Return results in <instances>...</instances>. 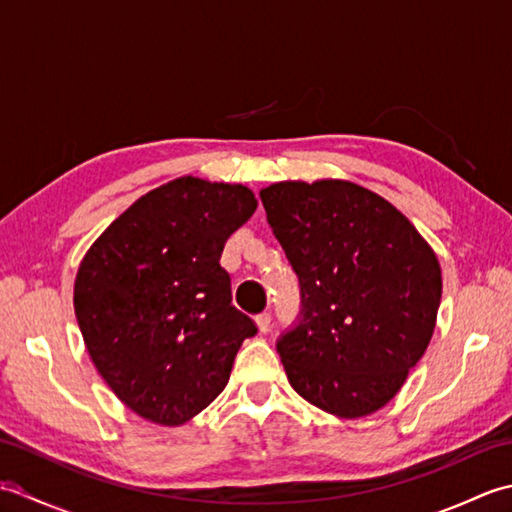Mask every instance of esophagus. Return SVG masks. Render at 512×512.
Listing matches in <instances>:
<instances>
[{"label": "esophagus", "instance_id": "34e87169", "mask_svg": "<svg viewBox=\"0 0 512 512\" xmlns=\"http://www.w3.org/2000/svg\"><path fill=\"white\" fill-rule=\"evenodd\" d=\"M257 330L262 332V334H268V332H270V314H268V312L259 314V317H257Z\"/></svg>", "mask_w": 512, "mask_h": 512}]
</instances>
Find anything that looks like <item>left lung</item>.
I'll return each mask as SVG.
<instances>
[{"instance_id":"8db88e82","label":"left lung","mask_w":512,"mask_h":512,"mask_svg":"<svg viewBox=\"0 0 512 512\" xmlns=\"http://www.w3.org/2000/svg\"><path fill=\"white\" fill-rule=\"evenodd\" d=\"M259 198L301 286V319L277 341L292 389L336 418L369 416L398 394L436 330V253L361 184L286 180Z\"/></svg>"}]
</instances>
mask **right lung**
Masks as SVG:
<instances>
[{
	"label": "right lung",
	"mask_w": 512,
	"mask_h": 512,
	"mask_svg": "<svg viewBox=\"0 0 512 512\" xmlns=\"http://www.w3.org/2000/svg\"><path fill=\"white\" fill-rule=\"evenodd\" d=\"M255 209L244 184L182 176L138 198L85 253L76 321L107 387L140 418L178 427L198 416L257 332L220 266Z\"/></svg>",
	"instance_id": "right-lung-1"
}]
</instances>
